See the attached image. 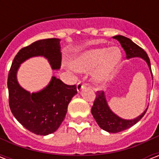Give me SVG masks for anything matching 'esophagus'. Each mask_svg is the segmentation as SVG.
I'll list each match as a JSON object with an SVG mask.
<instances>
[{
  "mask_svg": "<svg viewBox=\"0 0 159 159\" xmlns=\"http://www.w3.org/2000/svg\"><path fill=\"white\" fill-rule=\"evenodd\" d=\"M83 88H85V83H83L82 81H79L77 83V85H76V89H77L78 92H80L81 90L83 89Z\"/></svg>",
  "mask_w": 159,
  "mask_h": 159,
  "instance_id": "esophagus-1",
  "label": "esophagus"
}]
</instances>
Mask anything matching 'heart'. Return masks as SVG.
<instances>
[{
    "label": "heart",
    "mask_w": 159,
    "mask_h": 159,
    "mask_svg": "<svg viewBox=\"0 0 159 159\" xmlns=\"http://www.w3.org/2000/svg\"><path fill=\"white\" fill-rule=\"evenodd\" d=\"M122 59L118 48H98L88 50L77 56L73 67L78 71L86 72L93 70V77L98 83H106L115 72Z\"/></svg>",
    "instance_id": "obj_1"
}]
</instances>
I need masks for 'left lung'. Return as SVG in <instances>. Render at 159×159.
<instances>
[{
    "label": "left lung",
    "mask_w": 159,
    "mask_h": 159,
    "mask_svg": "<svg viewBox=\"0 0 159 159\" xmlns=\"http://www.w3.org/2000/svg\"><path fill=\"white\" fill-rule=\"evenodd\" d=\"M114 39L117 40L120 42L121 46L123 47L124 51L126 52V58H134V57H140L143 59L150 68V71L152 76V69H151V64L149 57L147 56V52L144 51L140 47L136 45L129 38H127L123 36H113ZM148 108V107H147ZM147 108L143 113L140 115L136 118L131 120L123 119L111 110L110 107L107 104V99L105 96V93L103 91H97L96 97L93 102V107L91 109V112L94 119L98 123V125L109 133H118L121 131L129 129L130 127L134 125L135 123L140 121L145 113L147 112Z\"/></svg>",
    "instance_id": "obj_1"
}]
</instances>
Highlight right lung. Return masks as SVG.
I'll use <instances>...</instances> for the list:
<instances>
[{"instance_id":"obj_1","label":"right lung","mask_w":159,"mask_h":159,"mask_svg":"<svg viewBox=\"0 0 159 159\" xmlns=\"http://www.w3.org/2000/svg\"><path fill=\"white\" fill-rule=\"evenodd\" d=\"M60 40L43 39L23 48L12 63L7 78L9 107L12 115L25 129L38 134L48 135L55 132L65 119L67 107L77 93L76 85H67L52 76L45 89L30 93L17 81V71L24 61L31 57L43 56L52 70L61 66Z\"/></svg>"}]
</instances>
